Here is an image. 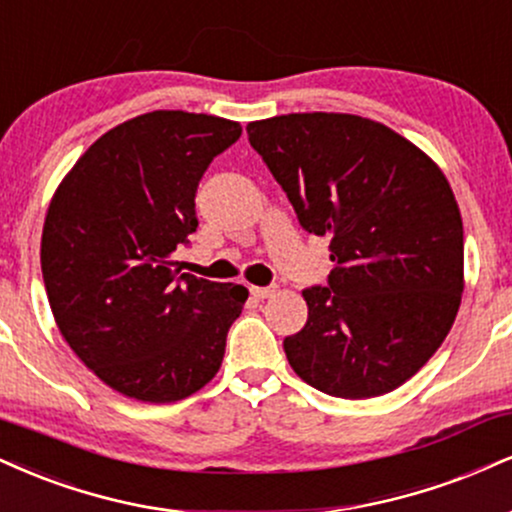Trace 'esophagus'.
Wrapping results in <instances>:
<instances>
[{
    "mask_svg": "<svg viewBox=\"0 0 512 512\" xmlns=\"http://www.w3.org/2000/svg\"><path fill=\"white\" fill-rule=\"evenodd\" d=\"M250 293L255 295L257 300H264V298H272V295L276 293L274 286H250Z\"/></svg>",
    "mask_w": 512,
    "mask_h": 512,
    "instance_id": "34e87169",
    "label": "esophagus"
}]
</instances>
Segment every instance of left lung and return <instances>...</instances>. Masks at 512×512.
I'll list each match as a JSON object with an SVG mask.
<instances>
[{
  "label": "left lung",
  "instance_id": "left-lung-1",
  "mask_svg": "<svg viewBox=\"0 0 512 512\" xmlns=\"http://www.w3.org/2000/svg\"><path fill=\"white\" fill-rule=\"evenodd\" d=\"M248 140L334 262L326 286L303 291L307 324L283 338L293 372L336 398L398 389L439 350L463 295V219L443 171L355 114L252 121Z\"/></svg>",
  "mask_w": 512,
  "mask_h": 512
}]
</instances>
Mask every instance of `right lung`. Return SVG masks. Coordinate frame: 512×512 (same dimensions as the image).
Listing matches in <instances>:
<instances>
[{
  "label": "right lung",
  "instance_id": "1",
  "mask_svg": "<svg viewBox=\"0 0 512 512\" xmlns=\"http://www.w3.org/2000/svg\"><path fill=\"white\" fill-rule=\"evenodd\" d=\"M238 121L150 112L123 121L73 164L49 202L42 279L61 336L123 396L174 403L212 381L248 288L181 272L195 193Z\"/></svg>",
  "mask_w": 512,
  "mask_h": 512
}]
</instances>
